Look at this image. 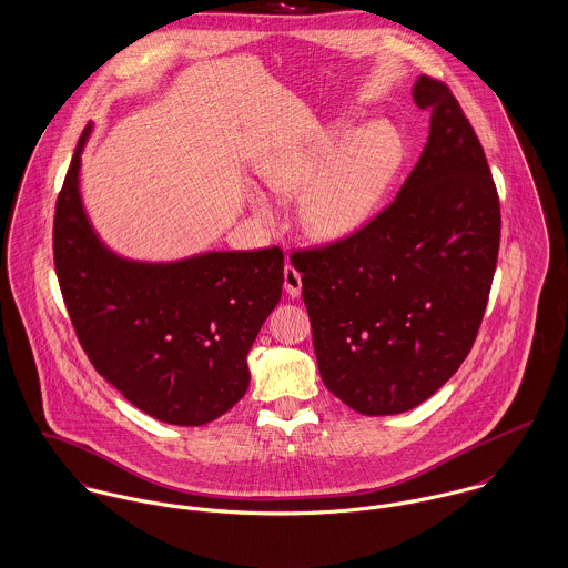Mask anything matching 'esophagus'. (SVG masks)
<instances>
[{
  "instance_id": "esophagus-1",
  "label": "esophagus",
  "mask_w": 568,
  "mask_h": 568,
  "mask_svg": "<svg viewBox=\"0 0 568 568\" xmlns=\"http://www.w3.org/2000/svg\"><path fill=\"white\" fill-rule=\"evenodd\" d=\"M283 278H285V292H287L292 298H298L301 292H303V278H301V274L296 272V267L287 263L285 270H283Z\"/></svg>"
}]
</instances>
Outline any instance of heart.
<instances>
[{
    "instance_id": "b5f03b06",
    "label": "heart",
    "mask_w": 568,
    "mask_h": 568,
    "mask_svg": "<svg viewBox=\"0 0 568 568\" xmlns=\"http://www.w3.org/2000/svg\"><path fill=\"white\" fill-rule=\"evenodd\" d=\"M403 156V136L389 122H373L357 132L353 122L339 118L270 154L261 174L276 195L298 200V222L310 240L333 244L371 222ZM248 204L265 222L276 217V204L265 191H248Z\"/></svg>"
}]
</instances>
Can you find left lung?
Returning a JSON list of instances; mask_svg holds the SVG:
<instances>
[{
  "instance_id": "1",
  "label": "left lung",
  "mask_w": 568,
  "mask_h": 568,
  "mask_svg": "<svg viewBox=\"0 0 568 568\" xmlns=\"http://www.w3.org/2000/svg\"><path fill=\"white\" fill-rule=\"evenodd\" d=\"M427 145L394 202L353 237L296 256L324 385L364 416L403 414L457 373L486 312L501 235L484 148L427 75Z\"/></svg>"
}]
</instances>
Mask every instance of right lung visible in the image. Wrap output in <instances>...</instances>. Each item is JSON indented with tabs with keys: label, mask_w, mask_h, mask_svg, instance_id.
Wrapping results in <instances>:
<instances>
[{
	"label": "right lung",
	"mask_w": 568,
	"mask_h": 568,
	"mask_svg": "<svg viewBox=\"0 0 568 568\" xmlns=\"http://www.w3.org/2000/svg\"><path fill=\"white\" fill-rule=\"evenodd\" d=\"M87 126L57 202L54 265L93 368L136 409L181 427L226 414L248 389V353L283 292V253L209 251L176 261L115 253L82 193Z\"/></svg>",
	"instance_id": "right-lung-1"
}]
</instances>
